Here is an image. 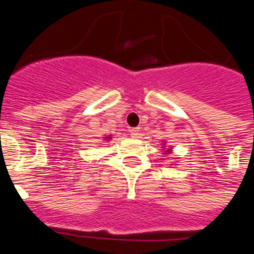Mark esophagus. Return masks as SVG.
I'll use <instances>...</instances> for the list:
<instances>
[{
    "label": "esophagus",
    "instance_id": "obj_1",
    "mask_svg": "<svg viewBox=\"0 0 254 254\" xmlns=\"http://www.w3.org/2000/svg\"><path fill=\"white\" fill-rule=\"evenodd\" d=\"M129 133L133 138H137L139 135V128H130Z\"/></svg>",
    "mask_w": 254,
    "mask_h": 254
}]
</instances>
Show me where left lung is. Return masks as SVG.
<instances>
[{
    "mask_svg": "<svg viewBox=\"0 0 254 254\" xmlns=\"http://www.w3.org/2000/svg\"><path fill=\"white\" fill-rule=\"evenodd\" d=\"M161 148H163V154H165V155L172 151V146L166 145V142H163V146H161ZM172 164H175V161H172Z\"/></svg>",
    "mask_w": 254,
    "mask_h": 254,
    "instance_id": "8db88e82",
    "label": "left lung"
}]
</instances>
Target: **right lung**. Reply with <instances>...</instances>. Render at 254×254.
Returning a JSON list of instances; mask_svg holds the SVG:
<instances>
[{
    "mask_svg": "<svg viewBox=\"0 0 254 254\" xmlns=\"http://www.w3.org/2000/svg\"><path fill=\"white\" fill-rule=\"evenodd\" d=\"M112 139V135L110 134V135H108V137H104V140H106V142H109V140H111Z\"/></svg>",
    "mask_w": 254,
    "mask_h": 254,
    "instance_id": "obj_1",
    "label": "right lung"
}]
</instances>
